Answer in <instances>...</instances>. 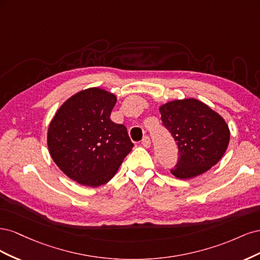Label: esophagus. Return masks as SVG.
Listing matches in <instances>:
<instances>
[{
    "instance_id": "1",
    "label": "esophagus",
    "mask_w": 260,
    "mask_h": 260,
    "mask_svg": "<svg viewBox=\"0 0 260 260\" xmlns=\"http://www.w3.org/2000/svg\"><path fill=\"white\" fill-rule=\"evenodd\" d=\"M142 145H143L144 147H146V148L151 147V139H149V137L145 136V137L143 138V140H142Z\"/></svg>"
}]
</instances>
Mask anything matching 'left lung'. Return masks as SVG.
Returning <instances> with one entry per match:
<instances>
[{
  "label": "left lung",
  "mask_w": 260,
  "mask_h": 260,
  "mask_svg": "<svg viewBox=\"0 0 260 260\" xmlns=\"http://www.w3.org/2000/svg\"><path fill=\"white\" fill-rule=\"evenodd\" d=\"M162 124L179 148L178 162L170 171L178 179H191L221 159L230 141L223 118L203 102L184 99L159 107Z\"/></svg>",
  "instance_id": "8db88e82"
}]
</instances>
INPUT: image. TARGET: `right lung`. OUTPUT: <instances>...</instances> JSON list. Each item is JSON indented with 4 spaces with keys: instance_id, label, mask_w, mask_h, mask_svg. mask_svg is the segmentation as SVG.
Wrapping results in <instances>:
<instances>
[{
    "instance_id": "obj_1",
    "label": "right lung",
    "mask_w": 260,
    "mask_h": 260,
    "mask_svg": "<svg viewBox=\"0 0 260 260\" xmlns=\"http://www.w3.org/2000/svg\"><path fill=\"white\" fill-rule=\"evenodd\" d=\"M116 102L111 92L86 89L69 98L50 123L51 157L67 177L82 185L107 183L133 147L127 128L111 119Z\"/></svg>"
}]
</instances>
